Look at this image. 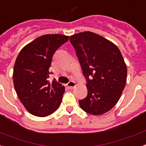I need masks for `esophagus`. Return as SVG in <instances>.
Returning a JSON list of instances; mask_svg holds the SVG:
<instances>
[{
	"label": "esophagus",
	"instance_id": "esophagus-1",
	"mask_svg": "<svg viewBox=\"0 0 146 146\" xmlns=\"http://www.w3.org/2000/svg\"><path fill=\"white\" fill-rule=\"evenodd\" d=\"M66 86H67V87H68V89H73L74 87H75L76 84L74 81H72V80H71V81H69L68 84H66Z\"/></svg>",
	"mask_w": 146,
	"mask_h": 146
}]
</instances>
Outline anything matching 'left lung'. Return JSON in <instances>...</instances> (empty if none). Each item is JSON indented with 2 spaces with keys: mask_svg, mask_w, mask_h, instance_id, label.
Returning a JSON list of instances; mask_svg holds the SVG:
<instances>
[{
  "mask_svg": "<svg viewBox=\"0 0 146 146\" xmlns=\"http://www.w3.org/2000/svg\"><path fill=\"white\" fill-rule=\"evenodd\" d=\"M87 84V96L79 101L83 110L102 115L120 98L127 80V67L118 47L95 33L70 36Z\"/></svg>",
  "mask_w": 146,
  "mask_h": 146,
  "instance_id": "obj_1",
  "label": "left lung"
}]
</instances>
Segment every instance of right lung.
<instances>
[{
  "instance_id": "obj_1",
  "label": "right lung",
  "mask_w": 146,
  "mask_h": 146,
  "mask_svg": "<svg viewBox=\"0 0 146 146\" xmlns=\"http://www.w3.org/2000/svg\"><path fill=\"white\" fill-rule=\"evenodd\" d=\"M68 36L47 34L38 37L19 52L13 69V83L19 99L33 115H50L61 104L65 87L48 78L53 55Z\"/></svg>"
}]
</instances>
